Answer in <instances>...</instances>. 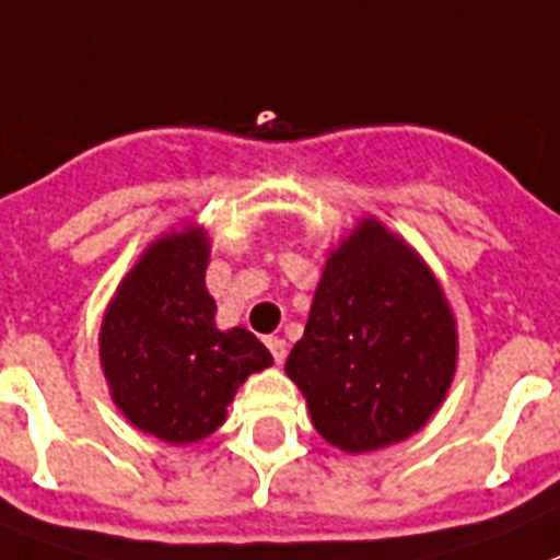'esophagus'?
<instances>
[{
  "mask_svg": "<svg viewBox=\"0 0 560 560\" xmlns=\"http://www.w3.org/2000/svg\"><path fill=\"white\" fill-rule=\"evenodd\" d=\"M267 349H270V354H273L276 363H284V358H287V340L267 338Z\"/></svg>",
  "mask_w": 560,
  "mask_h": 560,
  "instance_id": "obj_1",
  "label": "esophagus"
}]
</instances>
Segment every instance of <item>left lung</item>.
<instances>
[{
  "label": "left lung",
  "mask_w": 560,
  "mask_h": 560,
  "mask_svg": "<svg viewBox=\"0 0 560 560\" xmlns=\"http://www.w3.org/2000/svg\"><path fill=\"white\" fill-rule=\"evenodd\" d=\"M456 358V318L440 279L369 213L327 250L284 372L329 445L369 454L425 428L448 397Z\"/></svg>",
  "instance_id": "1"
}]
</instances>
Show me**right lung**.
I'll use <instances>...</instances> for the list:
<instances>
[{
    "label": "right lung",
    "mask_w": 560,
    "mask_h": 560,
    "mask_svg": "<svg viewBox=\"0 0 560 560\" xmlns=\"http://www.w3.org/2000/svg\"><path fill=\"white\" fill-rule=\"evenodd\" d=\"M208 261L211 236L199 222L160 233L120 279L101 320L112 402L138 431L168 445L211 436L242 383L273 366V354L245 327H217Z\"/></svg>",
    "instance_id": "obj_1"
}]
</instances>
